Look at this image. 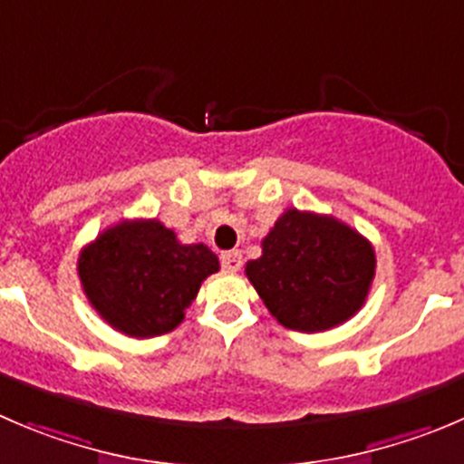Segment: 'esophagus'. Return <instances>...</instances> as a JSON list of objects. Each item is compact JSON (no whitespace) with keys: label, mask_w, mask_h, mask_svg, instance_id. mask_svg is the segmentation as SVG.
Returning <instances> with one entry per match:
<instances>
[{"label":"esophagus","mask_w":464,"mask_h":464,"mask_svg":"<svg viewBox=\"0 0 464 464\" xmlns=\"http://www.w3.org/2000/svg\"><path fill=\"white\" fill-rule=\"evenodd\" d=\"M242 267V256L240 251H224L222 254V269L228 274L240 272Z\"/></svg>","instance_id":"1"}]
</instances>
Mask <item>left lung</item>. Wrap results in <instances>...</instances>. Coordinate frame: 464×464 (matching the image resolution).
<instances>
[{
  "label": "left lung",
  "mask_w": 464,
  "mask_h": 464,
  "mask_svg": "<svg viewBox=\"0 0 464 464\" xmlns=\"http://www.w3.org/2000/svg\"><path fill=\"white\" fill-rule=\"evenodd\" d=\"M245 272L278 324L319 333L362 308L376 256L372 242L340 219L287 208Z\"/></svg>",
  "instance_id": "8db88e82"
}]
</instances>
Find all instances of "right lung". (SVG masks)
I'll return each mask as SVG.
<instances>
[{
  "label": "right lung",
  "mask_w": 464,
  "mask_h": 464,
  "mask_svg": "<svg viewBox=\"0 0 464 464\" xmlns=\"http://www.w3.org/2000/svg\"><path fill=\"white\" fill-rule=\"evenodd\" d=\"M219 272L206 245H181L159 219H124L79 254V278L92 308L129 337H156L186 317L201 283Z\"/></svg>",
  "instance_id": "1"
}]
</instances>
